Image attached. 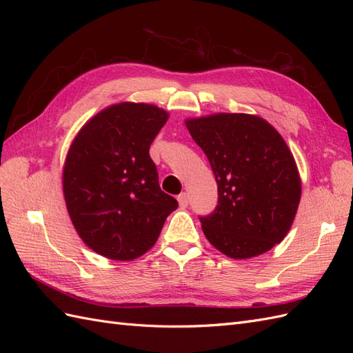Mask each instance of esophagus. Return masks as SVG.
Returning a JSON list of instances; mask_svg holds the SVG:
<instances>
[{
	"mask_svg": "<svg viewBox=\"0 0 353 353\" xmlns=\"http://www.w3.org/2000/svg\"><path fill=\"white\" fill-rule=\"evenodd\" d=\"M176 199H178V203H179L181 208H187L188 206V196H187V193H181Z\"/></svg>",
	"mask_w": 353,
	"mask_h": 353,
	"instance_id": "obj_1",
	"label": "esophagus"
}]
</instances>
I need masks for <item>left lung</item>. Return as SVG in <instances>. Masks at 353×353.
<instances>
[{"mask_svg":"<svg viewBox=\"0 0 353 353\" xmlns=\"http://www.w3.org/2000/svg\"><path fill=\"white\" fill-rule=\"evenodd\" d=\"M218 185V205L199 216L212 245L232 259H248L279 244L301 201L293 154L261 117L219 113L187 121Z\"/></svg>","mask_w":353,"mask_h":353,"instance_id":"obj_1","label":"left lung"}]
</instances>
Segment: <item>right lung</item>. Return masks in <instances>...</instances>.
Returning a JSON list of instances; mask_svg holds the SVG:
<instances>
[{
  "instance_id": "right-lung-1",
  "label": "right lung",
  "mask_w": 353,
  "mask_h": 353,
  "mask_svg": "<svg viewBox=\"0 0 353 353\" xmlns=\"http://www.w3.org/2000/svg\"><path fill=\"white\" fill-rule=\"evenodd\" d=\"M166 121L156 105L121 103L94 116L72 143L63 172L68 212L83 243L105 258L144 254L178 208L148 153Z\"/></svg>"
}]
</instances>
